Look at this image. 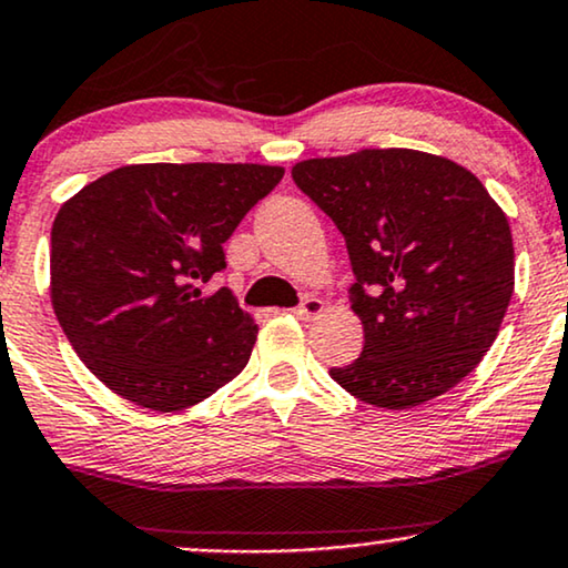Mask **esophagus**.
Wrapping results in <instances>:
<instances>
[{"instance_id": "esophagus-1", "label": "esophagus", "mask_w": 568, "mask_h": 568, "mask_svg": "<svg viewBox=\"0 0 568 568\" xmlns=\"http://www.w3.org/2000/svg\"><path fill=\"white\" fill-rule=\"evenodd\" d=\"M292 313L297 315V318H302V321L315 318V315H321V313H323V302H321L318 297H305V300L300 302L297 307H294Z\"/></svg>"}]
</instances>
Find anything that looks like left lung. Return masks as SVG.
Masks as SVG:
<instances>
[{"mask_svg":"<svg viewBox=\"0 0 568 568\" xmlns=\"http://www.w3.org/2000/svg\"><path fill=\"white\" fill-rule=\"evenodd\" d=\"M292 180L344 234L355 274L365 347L331 378L365 404L409 409L473 373L514 292L509 219L483 182L409 149L307 159Z\"/></svg>","mask_w":568,"mask_h":568,"instance_id":"obj_1","label":"left lung"}]
</instances>
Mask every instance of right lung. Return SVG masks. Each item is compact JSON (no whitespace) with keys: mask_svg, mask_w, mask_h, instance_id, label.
<instances>
[{"mask_svg":"<svg viewBox=\"0 0 568 568\" xmlns=\"http://www.w3.org/2000/svg\"><path fill=\"white\" fill-rule=\"evenodd\" d=\"M282 166L135 164L62 205L51 226V305L72 349L138 407L176 412L242 373L257 326L234 294L203 286L224 242Z\"/></svg>","mask_w":568,"mask_h":568,"instance_id":"right-lung-1","label":"right lung"}]
</instances>
